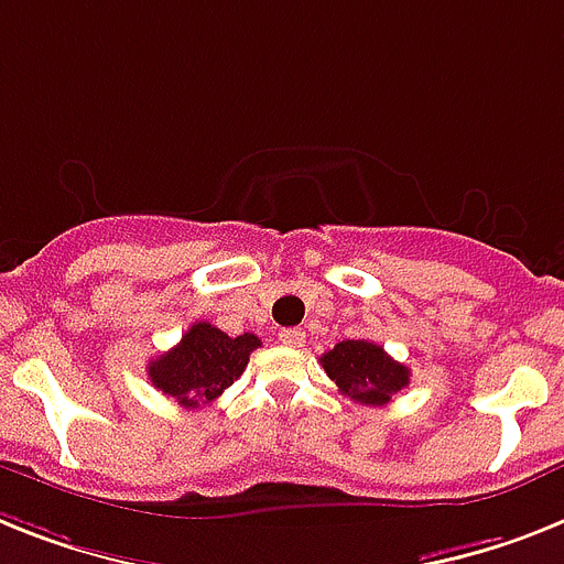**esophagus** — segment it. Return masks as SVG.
<instances>
[{"instance_id": "esophagus-1", "label": "esophagus", "mask_w": 564, "mask_h": 564, "mask_svg": "<svg viewBox=\"0 0 564 564\" xmlns=\"http://www.w3.org/2000/svg\"><path fill=\"white\" fill-rule=\"evenodd\" d=\"M279 343L291 348H302L305 346V332L302 328H285V332L279 334Z\"/></svg>"}]
</instances>
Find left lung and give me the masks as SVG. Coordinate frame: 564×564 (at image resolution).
Wrapping results in <instances>:
<instances>
[{
	"label": "left lung",
	"mask_w": 564,
	"mask_h": 564,
	"mask_svg": "<svg viewBox=\"0 0 564 564\" xmlns=\"http://www.w3.org/2000/svg\"><path fill=\"white\" fill-rule=\"evenodd\" d=\"M319 362L325 375L339 386V394L366 406H383L409 386L406 366L392 360L383 346L369 339H343L328 355L319 357Z\"/></svg>",
	"instance_id": "1"
}]
</instances>
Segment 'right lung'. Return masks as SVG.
I'll list each match as a JSON object with an SVG mask.
<instances>
[{
  "instance_id": "1",
  "label": "right lung",
  "mask_w": 564,
  "mask_h": 564,
  "mask_svg": "<svg viewBox=\"0 0 564 564\" xmlns=\"http://www.w3.org/2000/svg\"><path fill=\"white\" fill-rule=\"evenodd\" d=\"M262 346L256 334L227 337L209 323L189 325L175 348L149 362V380L155 389L175 398L181 406L198 409L213 403L232 380L248 369L250 351Z\"/></svg>"
}]
</instances>
